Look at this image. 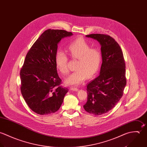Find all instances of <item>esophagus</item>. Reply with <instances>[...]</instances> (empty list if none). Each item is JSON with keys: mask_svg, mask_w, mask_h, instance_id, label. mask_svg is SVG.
Wrapping results in <instances>:
<instances>
[{"mask_svg": "<svg viewBox=\"0 0 147 147\" xmlns=\"http://www.w3.org/2000/svg\"><path fill=\"white\" fill-rule=\"evenodd\" d=\"M71 90L73 91H78V88H71Z\"/></svg>", "mask_w": 147, "mask_h": 147, "instance_id": "34e87169", "label": "esophagus"}]
</instances>
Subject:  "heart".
<instances>
[{"mask_svg":"<svg viewBox=\"0 0 147 147\" xmlns=\"http://www.w3.org/2000/svg\"><path fill=\"white\" fill-rule=\"evenodd\" d=\"M91 47L88 42L82 37L73 40L68 46V52L71 58L78 59L76 70L67 76L65 83L67 85L77 86L87 78L92 77L98 71L102 61V53L99 49ZM56 63L59 71L63 74L68 71L67 56L62 51L56 54Z\"/></svg>","mask_w":147,"mask_h":147,"instance_id":"heart-1","label":"heart"}]
</instances>
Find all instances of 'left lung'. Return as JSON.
I'll use <instances>...</instances> for the list:
<instances>
[{
    "mask_svg": "<svg viewBox=\"0 0 147 147\" xmlns=\"http://www.w3.org/2000/svg\"><path fill=\"white\" fill-rule=\"evenodd\" d=\"M86 36L99 42L102 63L99 76L87 86L88 101L84 108L90 114L100 115L112 110L123 96L126 85L125 61L119 45L111 36Z\"/></svg>",
    "mask_w": 147,
    "mask_h": 147,
    "instance_id": "1",
    "label": "left lung"
}]
</instances>
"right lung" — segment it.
I'll return each instance as SVG.
<instances>
[{
  "label": "right lung",
  "mask_w": 147,
  "mask_h": 147,
  "mask_svg": "<svg viewBox=\"0 0 147 147\" xmlns=\"http://www.w3.org/2000/svg\"><path fill=\"white\" fill-rule=\"evenodd\" d=\"M72 35L64 30H47L26 57L20 73L21 92L29 107L37 114L58 111L69 91L60 86L55 57L61 39Z\"/></svg>",
  "instance_id": "obj_1"
}]
</instances>
